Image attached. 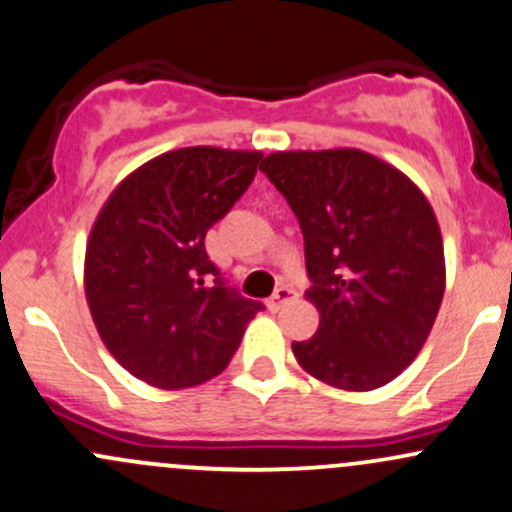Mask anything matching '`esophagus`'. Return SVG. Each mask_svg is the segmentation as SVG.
<instances>
[{
    "instance_id": "esophagus-1",
    "label": "esophagus",
    "mask_w": 512,
    "mask_h": 512,
    "mask_svg": "<svg viewBox=\"0 0 512 512\" xmlns=\"http://www.w3.org/2000/svg\"><path fill=\"white\" fill-rule=\"evenodd\" d=\"M297 297V292L292 290V287H278V290L273 292V297L268 300V309H273V312H278L280 307H285L287 302H292Z\"/></svg>"
}]
</instances>
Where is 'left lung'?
Returning a JSON list of instances; mask_svg holds the SVG:
<instances>
[{
	"instance_id": "8db88e82",
	"label": "left lung",
	"mask_w": 512,
	"mask_h": 512,
	"mask_svg": "<svg viewBox=\"0 0 512 512\" xmlns=\"http://www.w3.org/2000/svg\"><path fill=\"white\" fill-rule=\"evenodd\" d=\"M261 171L304 237L319 329L297 363L346 392H372L421 353L445 295L438 217L409 176L363 149L273 152Z\"/></svg>"
}]
</instances>
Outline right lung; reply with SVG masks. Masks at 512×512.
Here are the masks:
<instances>
[{
	"label": "right lung",
	"instance_id": "obj_1",
	"mask_svg": "<svg viewBox=\"0 0 512 512\" xmlns=\"http://www.w3.org/2000/svg\"><path fill=\"white\" fill-rule=\"evenodd\" d=\"M261 152L183 147L149 159L108 195L91 227L84 292L103 346L137 380H212L263 309L222 283L205 234L254 181Z\"/></svg>",
	"mask_w": 512,
	"mask_h": 512
}]
</instances>
